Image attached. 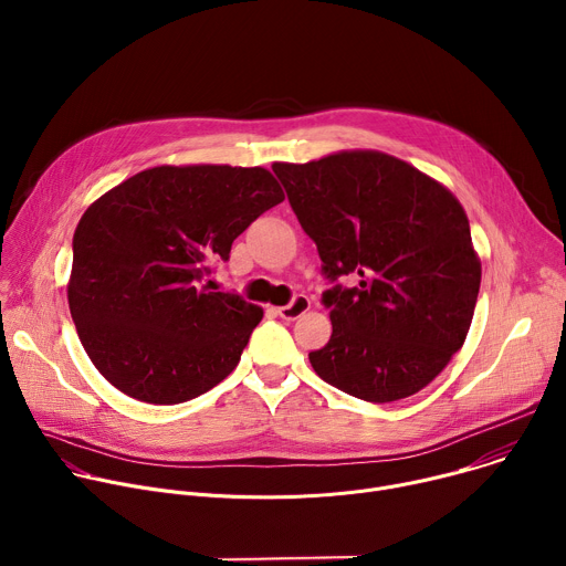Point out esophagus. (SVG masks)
I'll list each match as a JSON object with an SVG mask.
<instances>
[{"instance_id": "1", "label": "esophagus", "mask_w": 566, "mask_h": 566, "mask_svg": "<svg viewBox=\"0 0 566 566\" xmlns=\"http://www.w3.org/2000/svg\"><path fill=\"white\" fill-rule=\"evenodd\" d=\"M308 306H311V302H308L306 295H295V297L291 300V304L277 306L275 313H277L282 319H297L302 313L308 311Z\"/></svg>"}]
</instances>
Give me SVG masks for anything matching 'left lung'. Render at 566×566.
Wrapping results in <instances>:
<instances>
[{
    "label": "left lung",
    "mask_w": 566,
    "mask_h": 566,
    "mask_svg": "<svg viewBox=\"0 0 566 566\" xmlns=\"http://www.w3.org/2000/svg\"><path fill=\"white\" fill-rule=\"evenodd\" d=\"M273 172L334 282L322 293L332 338L308 354L315 374L369 402L423 389L461 349L481 282L457 197L371 149L273 164ZM343 274L359 284L338 285Z\"/></svg>",
    "instance_id": "8db88e82"
}]
</instances>
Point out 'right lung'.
Listing matches in <instances>:
<instances>
[{"instance_id":"obj_1","label":"right lung","mask_w":566,"mask_h":566,"mask_svg":"<svg viewBox=\"0 0 566 566\" xmlns=\"http://www.w3.org/2000/svg\"><path fill=\"white\" fill-rule=\"evenodd\" d=\"M284 201L264 168L158 166L94 201L73 232L66 286L77 338L123 394L177 406L221 382L264 315L210 291V264Z\"/></svg>"}]
</instances>
